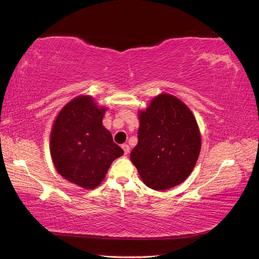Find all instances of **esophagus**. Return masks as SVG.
I'll return each instance as SVG.
<instances>
[{"label": "esophagus", "instance_id": "esophagus-1", "mask_svg": "<svg viewBox=\"0 0 259 259\" xmlns=\"http://www.w3.org/2000/svg\"><path fill=\"white\" fill-rule=\"evenodd\" d=\"M121 147H122V149H123V151H124V155H128V153L130 152L129 146H128V145H122Z\"/></svg>", "mask_w": 259, "mask_h": 259}]
</instances>
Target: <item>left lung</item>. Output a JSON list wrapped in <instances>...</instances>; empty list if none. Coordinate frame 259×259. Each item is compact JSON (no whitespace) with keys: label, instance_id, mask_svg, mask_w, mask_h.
Masks as SVG:
<instances>
[{"label":"left lung","instance_id":"left-lung-1","mask_svg":"<svg viewBox=\"0 0 259 259\" xmlns=\"http://www.w3.org/2000/svg\"><path fill=\"white\" fill-rule=\"evenodd\" d=\"M138 144L130 159L142 181L153 190H167L187 179L201 147L199 128L186 104L171 95L152 99L139 111Z\"/></svg>","mask_w":259,"mask_h":259}]
</instances>
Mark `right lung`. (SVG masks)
<instances>
[{
	"instance_id": "1",
	"label": "right lung",
	"mask_w": 259,
	"mask_h": 259,
	"mask_svg": "<svg viewBox=\"0 0 259 259\" xmlns=\"http://www.w3.org/2000/svg\"><path fill=\"white\" fill-rule=\"evenodd\" d=\"M106 110L89 96L78 97L60 111L51 131L54 167L64 179L84 189L100 185L112 161L123 155L102 124Z\"/></svg>"
}]
</instances>
